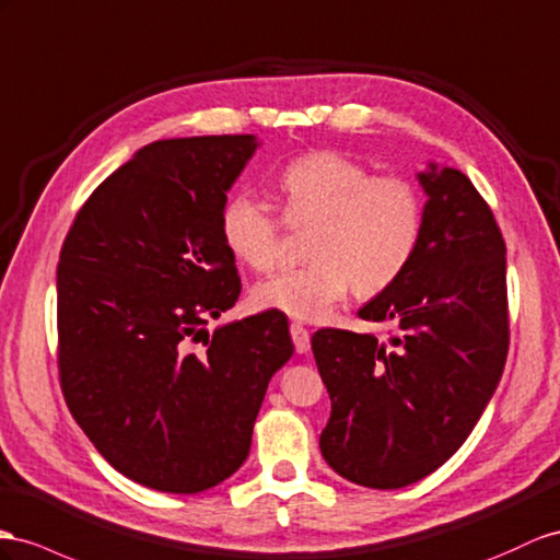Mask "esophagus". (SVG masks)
I'll use <instances>...</instances> for the list:
<instances>
[{"mask_svg":"<svg viewBox=\"0 0 560 560\" xmlns=\"http://www.w3.org/2000/svg\"><path fill=\"white\" fill-rule=\"evenodd\" d=\"M291 338H293V346H295L298 354H305L310 350V331L305 326L291 324Z\"/></svg>","mask_w":560,"mask_h":560,"instance_id":"1","label":"esophagus"}]
</instances>
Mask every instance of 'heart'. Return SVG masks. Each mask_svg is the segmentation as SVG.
Returning a JSON list of instances; mask_svg holds the SVG:
<instances>
[{
    "mask_svg": "<svg viewBox=\"0 0 560 560\" xmlns=\"http://www.w3.org/2000/svg\"><path fill=\"white\" fill-rule=\"evenodd\" d=\"M283 220L312 226L310 267L255 289V303L298 322H324L354 289L371 298L405 275L423 234V198L402 177H374L348 155L307 153L279 175ZM222 236L241 262L275 271L283 260L281 220L253 196L222 210Z\"/></svg>",
    "mask_w": 560,
    "mask_h": 560,
    "instance_id": "heart-1",
    "label": "heart"
}]
</instances>
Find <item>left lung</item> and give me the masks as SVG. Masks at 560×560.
<instances>
[{
    "label": "left lung",
    "mask_w": 560,
    "mask_h": 560,
    "mask_svg": "<svg viewBox=\"0 0 560 560\" xmlns=\"http://www.w3.org/2000/svg\"><path fill=\"white\" fill-rule=\"evenodd\" d=\"M423 234L411 265L360 310L393 322L371 334L322 328L312 352L331 397L319 447L350 482L399 490L462 447L490 402L509 352L506 243L470 179L430 163Z\"/></svg>",
    "instance_id": "left-lung-1"
}]
</instances>
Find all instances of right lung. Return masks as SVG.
Instances as JSON below:
<instances>
[{
	"mask_svg": "<svg viewBox=\"0 0 560 560\" xmlns=\"http://www.w3.org/2000/svg\"><path fill=\"white\" fill-rule=\"evenodd\" d=\"M255 149L253 135L149 143L84 200L59 255L66 405L113 468L158 492L241 468L293 354L277 310L206 328L241 293L222 210Z\"/></svg>",
	"mask_w": 560,
	"mask_h": 560,
	"instance_id": "obj_1",
	"label": "right lung"
}]
</instances>
